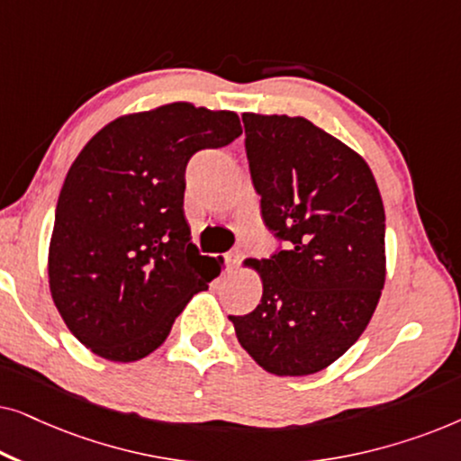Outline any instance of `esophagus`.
Masks as SVG:
<instances>
[{
	"instance_id": "1",
	"label": "esophagus",
	"mask_w": 461,
	"mask_h": 461,
	"mask_svg": "<svg viewBox=\"0 0 461 461\" xmlns=\"http://www.w3.org/2000/svg\"><path fill=\"white\" fill-rule=\"evenodd\" d=\"M239 262H241V251L232 249V251H229V254L224 256V264H226V268L230 270V273H232V270H237Z\"/></svg>"
}]
</instances>
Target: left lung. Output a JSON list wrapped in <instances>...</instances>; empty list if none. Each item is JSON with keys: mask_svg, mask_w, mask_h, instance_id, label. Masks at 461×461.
<instances>
[{"mask_svg": "<svg viewBox=\"0 0 461 461\" xmlns=\"http://www.w3.org/2000/svg\"><path fill=\"white\" fill-rule=\"evenodd\" d=\"M262 220L285 248L245 260L262 300L229 317L239 344L275 375L338 361L371 321L386 281V213L367 161L304 117L245 113Z\"/></svg>", "mask_w": 461, "mask_h": 461, "instance_id": "obj_1", "label": "left lung"}]
</instances>
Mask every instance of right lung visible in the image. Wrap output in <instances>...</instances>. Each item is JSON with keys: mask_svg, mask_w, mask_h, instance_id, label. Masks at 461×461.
I'll list each match as a JSON object with an SVG mask.
<instances>
[{"mask_svg": "<svg viewBox=\"0 0 461 461\" xmlns=\"http://www.w3.org/2000/svg\"><path fill=\"white\" fill-rule=\"evenodd\" d=\"M232 111L172 103L104 125L56 203L50 292L94 355L131 363L159 348L188 300L220 275L191 241L186 163L241 136Z\"/></svg>", "mask_w": 461, "mask_h": 461, "instance_id": "right-lung-1", "label": "right lung"}]
</instances>
